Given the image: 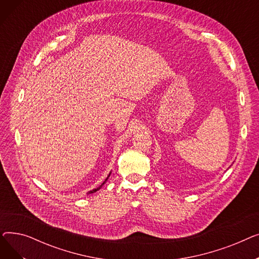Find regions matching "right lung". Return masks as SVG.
<instances>
[{
    "mask_svg": "<svg viewBox=\"0 0 259 259\" xmlns=\"http://www.w3.org/2000/svg\"><path fill=\"white\" fill-rule=\"evenodd\" d=\"M109 176H110V173H109V175H108V178H109ZM108 178H107V179H106V180H105V182H104V183H103V184H102V185H101V186H100V187H98V188H97V189H93V190H91V191H89V192H88V193H89V194H91V193H94V192H97V191H98V190H100V189H101V188H102V187H103V185H104V184H105V183H106V182H107V180H108Z\"/></svg>",
    "mask_w": 259,
    "mask_h": 259,
    "instance_id": "1",
    "label": "right lung"
}]
</instances>
